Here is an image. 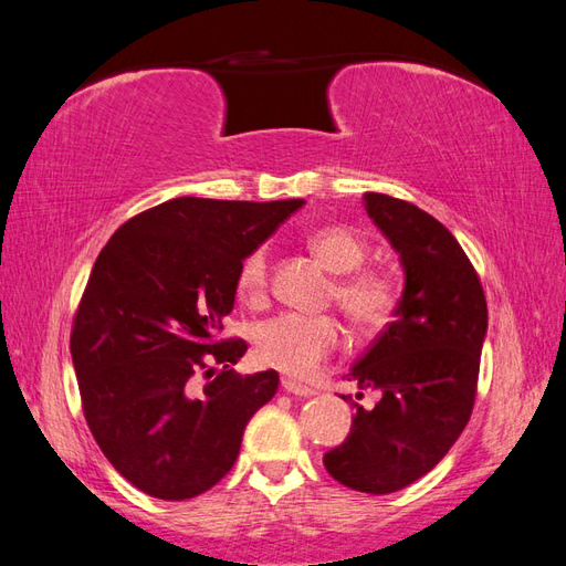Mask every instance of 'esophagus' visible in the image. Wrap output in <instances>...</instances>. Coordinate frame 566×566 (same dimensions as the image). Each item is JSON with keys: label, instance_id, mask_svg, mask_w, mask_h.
I'll return each instance as SVG.
<instances>
[{"label": "esophagus", "instance_id": "1", "mask_svg": "<svg viewBox=\"0 0 566 566\" xmlns=\"http://www.w3.org/2000/svg\"><path fill=\"white\" fill-rule=\"evenodd\" d=\"M281 385L287 394H295V397H312V394H314L312 387H306V385H302L297 380H290V378H283Z\"/></svg>", "mask_w": 566, "mask_h": 566}]
</instances>
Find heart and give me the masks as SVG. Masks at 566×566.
<instances>
[{
    "mask_svg": "<svg viewBox=\"0 0 566 566\" xmlns=\"http://www.w3.org/2000/svg\"><path fill=\"white\" fill-rule=\"evenodd\" d=\"M306 245L325 269L337 273L333 297L354 328H380L397 304V293L385 273L358 269L368 254L364 238L349 227L333 224L312 231L306 235ZM266 250H252L235 273L238 295L248 302L262 300L266 293ZM337 342L339 328L331 316L281 314L260 323L252 333L256 361L293 378H312Z\"/></svg>",
    "mask_w": 566,
    "mask_h": 566,
    "instance_id": "heart-1",
    "label": "heart"
}]
</instances>
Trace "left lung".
<instances>
[{"label":"left lung","instance_id":"8db88e82","mask_svg":"<svg viewBox=\"0 0 566 566\" xmlns=\"http://www.w3.org/2000/svg\"><path fill=\"white\" fill-rule=\"evenodd\" d=\"M364 200L399 254L403 293L394 321L347 375L356 399L375 389L380 401L370 410L354 403L352 430L323 465L339 484L382 495L418 482L465 430L489 314L476 271L441 221L385 193Z\"/></svg>","mask_w":566,"mask_h":566}]
</instances>
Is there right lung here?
<instances>
[{"instance_id": "1", "label": "right lung", "mask_w": 566, "mask_h": 566, "mask_svg": "<svg viewBox=\"0 0 566 566\" xmlns=\"http://www.w3.org/2000/svg\"><path fill=\"white\" fill-rule=\"evenodd\" d=\"M302 205L172 198L125 221L96 256L71 335L84 418L111 465L153 499L212 489L276 394L279 373L243 378L231 366L248 345L217 331L238 266Z\"/></svg>"}]
</instances>
